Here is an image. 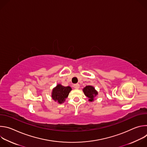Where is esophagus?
I'll return each mask as SVG.
<instances>
[{
  "label": "esophagus",
  "instance_id": "obj_1",
  "mask_svg": "<svg viewBox=\"0 0 147 147\" xmlns=\"http://www.w3.org/2000/svg\"><path fill=\"white\" fill-rule=\"evenodd\" d=\"M73 87H74V88H76V89H78V88H80L79 84H74Z\"/></svg>",
  "mask_w": 147,
  "mask_h": 147
}]
</instances>
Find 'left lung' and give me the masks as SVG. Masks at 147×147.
Listing matches in <instances>:
<instances>
[{
    "instance_id": "8db88e82",
    "label": "left lung",
    "mask_w": 147,
    "mask_h": 147,
    "mask_svg": "<svg viewBox=\"0 0 147 147\" xmlns=\"http://www.w3.org/2000/svg\"><path fill=\"white\" fill-rule=\"evenodd\" d=\"M83 91L86 96H87L90 101H93L94 98L98 94L97 91L95 90V88L90 86H86L83 89Z\"/></svg>"
}]
</instances>
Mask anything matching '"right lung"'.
I'll return each instance as SVG.
<instances>
[{
    "label": "right lung",
    "mask_w": 147,
    "mask_h": 147,
    "mask_svg": "<svg viewBox=\"0 0 147 147\" xmlns=\"http://www.w3.org/2000/svg\"><path fill=\"white\" fill-rule=\"evenodd\" d=\"M71 90L70 87H64L60 84H58L52 91V98L54 100L57 101L59 103H61L65 100L68 96L69 92Z\"/></svg>",
    "instance_id": "1"
}]
</instances>
